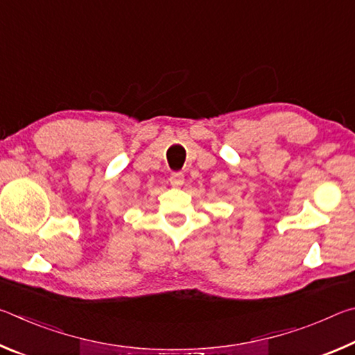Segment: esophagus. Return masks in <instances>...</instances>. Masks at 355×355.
I'll use <instances>...</instances> for the list:
<instances>
[{
    "label": "esophagus",
    "mask_w": 355,
    "mask_h": 355,
    "mask_svg": "<svg viewBox=\"0 0 355 355\" xmlns=\"http://www.w3.org/2000/svg\"><path fill=\"white\" fill-rule=\"evenodd\" d=\"M171 184L175 186V188H178V186H182L184 183V175L182 172H173L171 173Z\"/></svg>",
    "instance_id": "esophagus-1"
}]
</instances>
